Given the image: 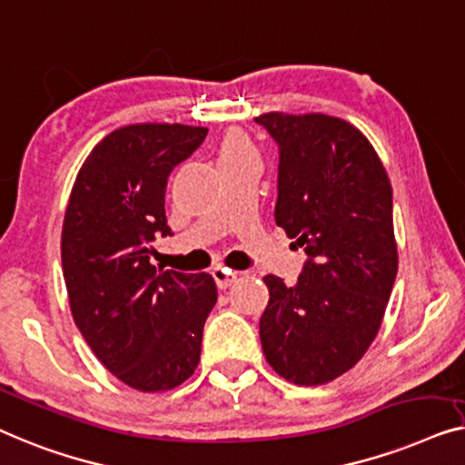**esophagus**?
I'll return each instance as SVG.
<instances>
[{
    "instance_id": "34e87169",
    "label": "esophagus",
    "mask_w": 465,
    "mask_h": 465,
    "mask_svg": "<svg viewBox=\"0 0 465 465\" xmlns=\"http://www.w3.org/2000/svg\"><path fill=\"white\" fill-rule=\"evenodd\" d=\"M213 278H214V282H217L219 289L225 291L235 282V278H238V272H232V270H227V267L217 265L213 270Z\"/></svg>"
}]
</instances>
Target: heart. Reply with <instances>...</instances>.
I'll list each match as a JSON object with an SVG mask.
<instances>
[{"label":"heart","mask_w":465,"mask_h":465,"mask_svg":"<svg viewBox=\"0 0 465 465\" xmlns=\"http://www.w3.org/2000/svg\"><path fill=\"white\" fill-rule=\"evenodd\" d=\"M248 158H257L251 139L244 133H240V130H230L219 143V164H235V162Z\"/></svg>","instance_id":"1"}]
</instances>
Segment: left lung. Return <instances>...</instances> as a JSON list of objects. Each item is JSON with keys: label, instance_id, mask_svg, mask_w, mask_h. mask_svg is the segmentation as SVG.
<instances>
[{"label": "left lung", "instance_id": "1", "mask_svg": "<svg viewBox=\"0 0 465 465\" xmlns=\"http://www.w3.org/2000/svg\"><path fill=\"white\" fill-rule=\"evenodd\" d=\"M280 147L276 225L307 254L297 284L265 276V361L286 381L329 383L375 339L398 272L391 185L369 139L341 117H254Z\"/></svg>", "mask_w": 465, "mask_h": 465}]
</instances>
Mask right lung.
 Segmentation results:
<instances>
[{
  "mask_svg": "<svg viewBox=\"0 0 465 465\" xmlns=\"http://www.w3.org/2000/svg\"><path fill=\"white\" fill-rule=\"evenodd\" d=\"M206 134L183 124L114 130L82 164L64 213L63 276L77 329L104 369L139 391L173 390L193 375L217 303L211 273L149 261L152 242L173 235L168 176Z\"/></svg>",
  "mask_w": 465,
  "mask_h": 465,
  "instance_id": "right-lung-1",
  "label": "right lung"
}]
</instances>
